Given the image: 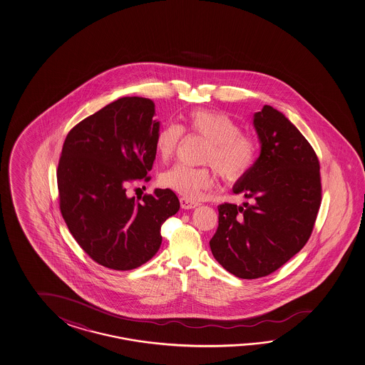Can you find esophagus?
<instances>
[{"label":"esophagus","mask_w":365,"mask_h":365,"mask_svg":"<svg viewBox=\"0 0 365 365\" xmlns=\"http://www.w3.org/2000/svg\"><path fill=\"white\" fill-rule=\"evenodd\" d=\"M179 201H180V207H182V209H192V207H199V202L191 201V200L186 199V197H180Z\"/></svg>","instance_id":"1"}]
</instances>
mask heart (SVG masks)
<instances>
[{"label":"heart","mask_w":365,"mask_h":365,"mask_svg":"<svg viewBox=\"0 0 365 365\" xmlns=\"http://www.w3.org/2000/svg\"><path fill=\"white\" fill-rule=\"evenodd\" d=\"M187 135H196L207 140L200 163L213 168L220 178L235 182L242 178L253 168L258 145L253 135L241 131L232 117L220 110L195 108L185 116V125L161 126L155 135V151L158 160L166 163L178 151ZM160 185L190 200H199L214 186L215 177L210 168L177 165L163 173Z\"/></svg>","instance_id":"b5f03b06"}]
</instances>
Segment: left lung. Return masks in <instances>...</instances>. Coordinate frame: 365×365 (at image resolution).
Segmentation results:
<instances>
[{
	"mask_svg": "<svg viewBox=\"0 0 365 365\" xmlns=\"http://www.w3.org/2000/svg\"><path fill=\"white\" fill-rule=\"evenodd\" d=\"M261 155L234 187L253 204L218 207L210 249L240 279L264 277L309 241L322 204L320 163L312 145L282 112L263 106L255 115Z\"/></svg>",
	"mask_w": 365,
	"mask_h": 365,
	"instance_id": "left-lung-1",
	"label": "left lung"
}]
</instances>
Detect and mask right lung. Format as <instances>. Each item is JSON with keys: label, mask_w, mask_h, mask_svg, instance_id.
Masks as SVG:
<instances>
[{"label": "right lung", "mask_w": 365, "mask_h": 365, "mask_svg": "<svg viewBox=\"0 0 365 365\" xmlns=\"http://www.w3.org/2000/svg\"><path fill=\"white\" fill-rule=\"evenodd\" d=\"M155 103L124 96L69 130L56 169L59 209L69 232L93 261L117 271L137 269L161 245V226L179 210L172 190L128 197L133 182H148Z\"/></svg>", "instance_id": "1"}]
</instances>
